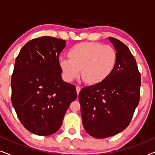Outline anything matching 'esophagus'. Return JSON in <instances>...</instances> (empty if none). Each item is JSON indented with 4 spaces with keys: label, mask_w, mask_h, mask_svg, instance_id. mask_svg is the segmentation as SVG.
Here are the masks:
<instances>
[{
    "label": "esophagus",
    "mask_w": 155,
    "mask_h": 155,
    "mask_svg": "<svg viewBox=\"0 0 155 155\" xmlns=\"http://www.w3.org/2000/svg\"><path fill=\"white\" fill-rule=\"evenodd\" d=\"M80 90H81V88H80V86H79V85H77V86H76V91H77L78 94H79V92H80Z\"/></svg>",
    "instance_id": "1"
}]
</instances>
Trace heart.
<instances>
[{
  "instance_id": "b5f03b06",
  "label": "heart",
  "mask_w": 155,
  "mask_h": 155,
  "mask_svg": "<svg viewBox=\"0 0 155 155\" xmlns=\"http://www.w3.org/2000/svg\"><path fill=\"white\" fill-rule=\"evenodd\" d=\"M68 58L58 59L62 75L71 82L80 75L88 83L95 84L107 79L114 71L117 54L113 47L97 42H82L75 44L68 51Z\"/></svg>"
}]
</instances>
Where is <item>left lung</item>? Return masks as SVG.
Here are the masks:
<instances>
[{
	"label": "left lung",
	"mask_w": 155,
	"mask_h": 155,
	"mask_svg": "<svg viewBox=\"0 0 155 155\" xmlns=\"http://www.w3.org/2000/svg\"><path fill=\"white\" fill-rule=\"evenodd\" d=\"M109 39L117 54L114 71L102 82L82 88L78 96L84 128L98 139L126 129L140 97L141 76L135 58L123 42Z\"/></svg>",
	"instance_id": "obj_1"
}]
</instances>
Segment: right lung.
<instances>
[{
  "label": "right lung",
  "instance_id": "right-lung-1",
  "mask_svg": "<svg viewBox=\"0 0 155 155\" xmlns=\"http://www.w3.org/2000/svg\"><path fill=\"white\" fill-rule=\"evenodd\" d=\"M65 40L44 36L27 42L17 56L11 79V101L23 126L45 136L62 125L78 95L75 86L63 81L58 64Z\"/></svg>",
  "mask_w": 155,
  "mask_h": 155
}]
</instances>
